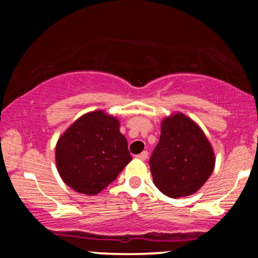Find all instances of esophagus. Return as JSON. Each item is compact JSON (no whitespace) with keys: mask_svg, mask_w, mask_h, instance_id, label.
<instances>
[{"mask_svg":"<svg viewBox=\"0 0 258 258\" xmlns=\"http://www.w3.org/2000/svg\"><path fill=\"white\" fill-rule=\"evenodd\" d=\"M137 158L141 159V160H146L148 158V152H147V150H144V152H142L141 154H138Z\"/></svg>","mask_w":258,"mask_h":258,"instance_id":"34e87169","label":"esophagus"}]
</instances>
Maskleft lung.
Segmentation results:
<instances>
[{
    "label": "left lung",
    "instance_id": "left-lung-1",
    "mask_svg": "<svg viewBox=\"0 0 258 258\" xmlns=\"http://www.w3.org/2000/svg\"><path fill=\"white\" fill-rule=\"evenodd\" d=\"M149 166L159 190L177 199L194 194L209 179L215 167L214 150L200 127L178 112L162 121Z\"/></svg>",
    "mask_w": 258,
    "mask_h": 258
}]
</instances>
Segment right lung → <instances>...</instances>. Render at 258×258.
<instances>
[{
  "label": "right lung",
  "mask_w": 258,
  "mask_h": 258,
  "mask_svg": "<svg viewBox=\"0 0 258 258\" xmlns=\"http://www.w3.org/2000/svg\"><path fill=\"white\" fill-rule=\"evenodd\" d=\"M119 120L104 111L85 114L58 139L55 162L65 184L96 195L116 179L132 160Z\"/></svg>",
  "instance_id": "obj_1"
}]
</instances>
